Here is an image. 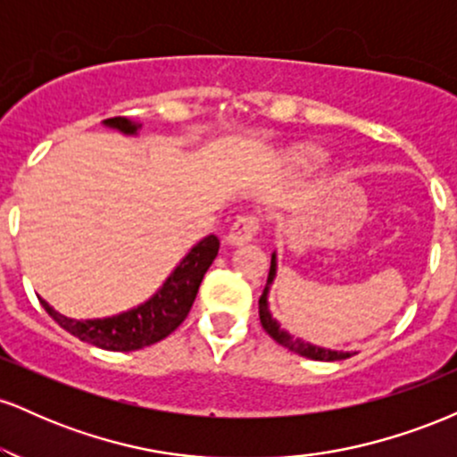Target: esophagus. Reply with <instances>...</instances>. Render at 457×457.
I'll return each instance as SVG.
<instances>
[{"instance_id": "esophagus-1", "label": "esophagus", "mask_w": 457, "mask_h": 457, "mask_svg": "<svg viewBox=\"0 0 457 457\" xmlns=\"http://www.w3.org/2000/svg\"><path fill=\"white\" fill-rule=\"evenodd\" d=\"M258 229H260V223L255 217H238L232 228H229L228 236H225V243L229 246H240L249 243V240L258 234Z\"/></svg>"}]
</instances>
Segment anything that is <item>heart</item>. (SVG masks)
Instances as JSON below:
<instances>
[{"instance_id": "heart-1", "label": "heart", "mask_w": 457, "mask_h": 457, "mask_svg": "<svg viewBox=\"0 0 457 457\" xmlns=\"http://www.w3.org/2000/svg\"><path fill=\"white\" fill-rule=\"evenodd\" d=\"M322 159H324V152L316 148V145H309V144L296 145V148H292L290 154H287L290 165L298 167V170H312V167L320 165Z\"/></svg>"}]
</instances>
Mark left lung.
I'll return each instance as SVG.
<instances>
[{"instance_id":"1","label":"left lung","mask_w":457,"mask_h":457,"mask_svg":"<svg viewBox=\"0 0 457 457\" xmlns=\"http://www.w3.org/2000/svg\"><path fill=\"white\" fill-rule=\"evenodd\" d=\"M275 275H277V255L272 253L269 281H266L264 292H262V296H260V322H262V327H264L266 333H269L277 344L283 345V348H287L290 353L305 356V359H312V361H344V359H350V356H353L354 353H342V350L320 348V345H313L309 342H303V339H298V337H292L287 330H283L279 327V322H277V320L272 318L270 312H269V287H270V283L275 281Z\"/></svg>"}]
</instances>
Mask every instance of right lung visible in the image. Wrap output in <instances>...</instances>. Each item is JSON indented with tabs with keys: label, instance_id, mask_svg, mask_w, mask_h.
<instances>
[{
	"label": "right lung",
	"instance_id": "right-lung-1",
	"mask_svg": "<svg viewBox=\"0 0 457 457\" xmlns=\"http://www.w3.org/2000/svg\"><path fill=\"white\" fill-rule=\"evenodd\" d=\"M104 127L118 129L124 135H135L141 124H135L129 118L118 115V118L104 120ZM217 253V236L211 234L202 238L182 258L180 264L167 277V281L162 283L154 296L135 309L118 313V316L75 320L57 313L46 301H40V305L46 309V313L62 328L75 335L81 342H87L103 350H113V353H130V350H139L161 342L185 322L197 296L199 283H202L206 270L211 269Z\"/></svg>",
	"mask_w": 457,
	"mask_h": 457
}]
</instances>
